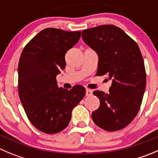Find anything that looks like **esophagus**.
<instances>
[{
	"label": "esophagus",
	"instance_id": "obj_1",
	"mask_svg": "<svg viewBox=\"0 0 158 158\" xmlns=\"http://www.w3.org/2000/svg\"><path fill=\"white\" fill-rule=\"evenodd\" d=\"M92 90H91V89H88V88H87L86 89V95L87 96H91V95H92Z\"/></svg>",
	"mask_w": 158,
	"mask_h": 158
}]
</instances>
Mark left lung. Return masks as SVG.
Returning <instances> with one entry per match:
<instances>
[{"mask_svg": "<svg viewBox=\"0 0 158 158\" xmlns=\"http://www.w3.org/2000/svg\"><path fill=\"white\" fill-rule=\"evenodd\" d=\"M82 39L98 56L97 75L112 80L109 93L94 91L100 106L92 119L106 131L128 126L137 115L146 88L143 59L136 42L112 25H103L82 31Z\"/></svg>", "mask_w": 158, "mask_h": 158, "instance_id": "left-lung-1", "label": "left lung"}]
</instances>
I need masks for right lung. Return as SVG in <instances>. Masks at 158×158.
Listing matches in <instances>:
<instances>
[{"mask_svg":"<svg viewBox=\"0 0 158 158\" xmlns=\"http://www.w3.org/2000/svg\"><path fill=\"white\" fill-rule=\"evenodd\" d=\"M81 31L42 30L25 46L19 63V94L28 119L43 133L54 134L68 126L73 108L85 88H60L56 76L66 67L65 54L77 43Z\"/></svg>","mask_w":158,"mask_h":158,"instance_id":"right-lung-1","label":"right lung"}]
</instances>
